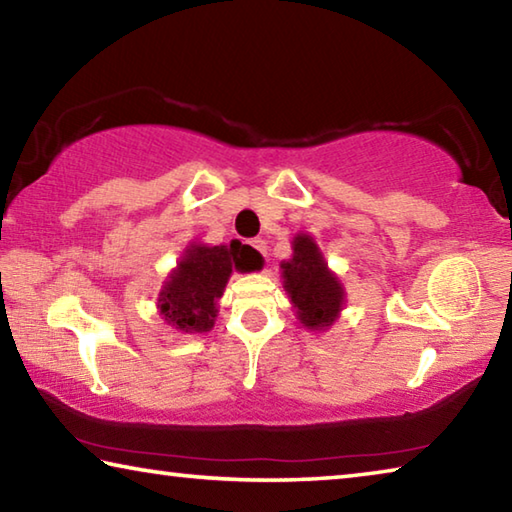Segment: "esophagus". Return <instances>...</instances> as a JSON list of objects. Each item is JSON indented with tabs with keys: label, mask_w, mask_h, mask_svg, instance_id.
<instances>
[{
	"label": "esophagus",
	"mask_w": 512,
	"mask_h": 512,
	"mask_svg": "<svg viewBox=\"0 0 512 512\" xmlns=\"http://www.w3.org/2000/svg\"><path fill=\"white\" fill-rule=\"evenodd\" d=\"M253 246H255V250H257V253H259V255H262V257L266 259V250H268V246H266V241H264V239H255V241H253Z\"/></svg>",
	"instance_id": "esophagus-1"
}]
</instances>
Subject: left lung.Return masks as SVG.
Returning <instances> with one entry per match:
<instances>
[{
  "instance_id": "obj_1",
  "label": "left lung",
  "mask_w": 512,
  "mask_h": 512,
  "mask_svg": "<svg viewBox=\"0 0 512 512\" xmlns=\"http://www.w3.org/2000/svg\"><path fill=\"white\" fill-rule=\"evenodd\" d=\"M284 289L289 291L298 318L309 329H323L334 323L343 305L341 282L327 271L318 246L309 235L293 239V257L282 264Z\"/></svg>"
}]
</instances>
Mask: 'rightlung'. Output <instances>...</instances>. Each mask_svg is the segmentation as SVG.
Masks as SVG:
<instances>
[{
  "mask_svg": "<svg viewBox=\"0 0 512 512\" xmlns=\"http://www.w3.org/2000/svg\"><path fill=\"white\" fill-rule=\"evenodd\" d=\"M250 250L232 241L230 246H189L183 262L160 293L164 320L185 332H207L216 318V300L223 296L232 266L246 271Z\"/></svg>",
  "mask_w": 512,
  "mask_h": 512,
  "instance_id": "obj_1",
  "label": "right lung"
}]
</instances>
